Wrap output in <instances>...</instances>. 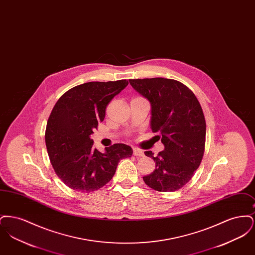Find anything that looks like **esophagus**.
<instances>
[{"label": "esophagus", "mask_w": 255, "mask_h": 255, "mask_svg": "<svg viewBox=\"0 0 255 255\" xmlns=\"http://www.w3.org/2000/svg\"><path fill=\"white\" fill-rule=\"evenodd\" d=\"M133 154L134 156H136V157H142V156L144 155L143 152H142V150H140V149H138V148H133Z\"/></svg>", "instance_id": "34e87169"}]
</instances>
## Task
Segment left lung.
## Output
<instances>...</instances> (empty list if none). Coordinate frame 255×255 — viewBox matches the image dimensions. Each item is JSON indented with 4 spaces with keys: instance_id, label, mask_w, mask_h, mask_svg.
<instances>
[{
    "instance_id": "1",
    "label": "left lung",
    "mask_w": 255,
    "mask_h": 255,
    "mask_svg": "<svg viewBox=\"0 0 255 255\" xmlns=\"http://www.w3.org/2000/svg\"><path fill=\"white\" fill-rule=\"evenodd\" d=\"M130 85L151 105L150 127L164 146L153 158L156 169L143 181L160 192L176 191L190 181L204 156L206 121L194 94L181 82L162 77L130 79Z\"/></svg>"
}]
</instances>
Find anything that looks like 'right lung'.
I'll return each instance as SVG.
<instances>
[{"label":"right lung","instance_id":"right-lung-1","mask_svg":"<svg viewBox=\"0 0 255 255\" xmlns=\"http://www.w3.org/2000/svg\"><path fill=\"white\" fill-rule=\"evenodd\" d=\"M127 85V80H118L73 87L51 111L45 134L49 159L61 181L73 190L101 188L114 177L120 160L131 158L129 145L117 143L101 153L90 137L104 121L110 101Z\"/></svg>","mask_w":255,"mask_h":255}]
</instances>
